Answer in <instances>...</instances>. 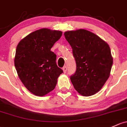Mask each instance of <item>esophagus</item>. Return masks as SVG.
Returning <instances> with one entry per match:
<instances>
[{
    "label": "esophagus",
    "mask_w": 127,
    "mask_h": 127,
    "mask_svg": "<svg viewBox=\"0 0 127 127\" xmlns=\"http://www.w3.org/2000/svg\"><path fill=\"white\" fill-rule=\"evenodd\" d=\"M64 71V73H66V71H67V68H66V66H64L63 67V68H62Z\"/></svg>",
    "instance_id": "1"
}]
</instances>
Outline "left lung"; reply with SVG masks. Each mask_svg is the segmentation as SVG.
<instances>
[{
  "label": "left lung",
  "mask_w": 127,
  "mask_h": 127,
  "mask_svg": "<svg viewBox=\"0 0 127 127\" xmlns=\"http://www.w3.org/2000/svg\"><path fill=\"white\" fill-rule=\"evenodd\" d=\"M65 39L73 49L76 70L70 77L75 90L84 96L100 91L113 65L110 47L99 36L84 29L66 31Z\"/></svg>",
  "instance_id": "left-lung-1"
}]
</instances>
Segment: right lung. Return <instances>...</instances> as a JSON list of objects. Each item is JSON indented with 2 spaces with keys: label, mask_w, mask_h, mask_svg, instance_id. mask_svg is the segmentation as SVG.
<instances>
[{
  "label": "right lung",
  "mask_w": 127,
  "mask_h": 127,
  "mask_svg": "<svg viewBox=\"0 0 127 127\" xmlns=\"http://www.w3.org/2000/svg\"><path fill=\"white\" fill-rule=\"evenodd\" d=\"M61 31L42 28L31 32L16 48L14 65L22 82L31 93L43 96L55 88L63 70L51 48L62 36Z\"/></svg>",
  "instance_id": "1"
}]
</instances>
